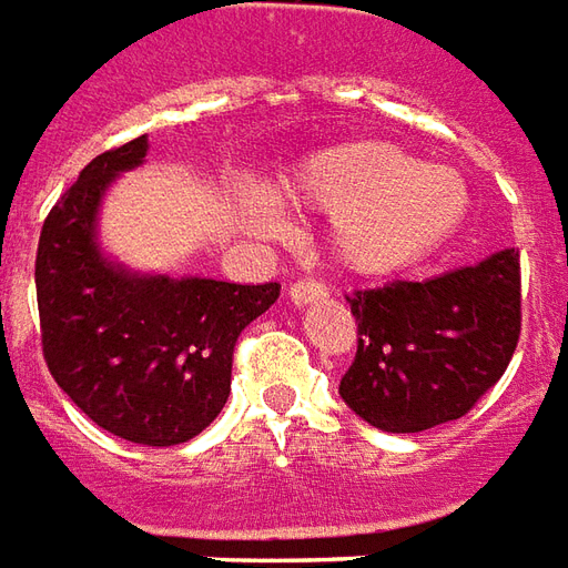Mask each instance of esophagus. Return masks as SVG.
Listing matches in <instances>:
<instances>
[{"label": "esophagus", "mask_w": 568, "mask_h": 568, "mask_svg": "<svg viewBox=\"0 0 568 568\" xmlns=\"http://www.w3.org/2000/svg\"><path fill=\"white\" fill-rule=\"evenodd\" d=\"M287 300L293 305H312L317 300H327V287L321 281H296V284H291V291H287Z\"/></svg>", "instance_id": "1"}]
</instances>
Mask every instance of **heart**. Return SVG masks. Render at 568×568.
<instances>
[{"label": "heart", "instance_id": "1", "mask_svg": "<svg viewBox=\"0 0 568 568\" xmlns=\"http://www.w3.org/2000/svg\"><path fill=\"white\" fill-rule=\"evenodd\" d=\"M281 195L308 211L329 213V247L357 275H392L437 251L468 211V189L444 164L388 140H348L317 149ZM251 226L272 232L275 204L263 192L241 201Z\"/></svg>", "mask_w": 568, "mask_h": 568}]
</instances>
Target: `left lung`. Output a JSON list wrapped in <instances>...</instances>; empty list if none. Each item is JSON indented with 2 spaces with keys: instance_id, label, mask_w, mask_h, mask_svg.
<instances>
[{
  "instance_id": "left-lung-1",
  "label": "left lung",
  "mask_w": 568,
  "mask_h": 568,
  "mask_svg": "<svg viewBox=\"0 0 568 568\" xmlns=\"http://www.w3.org/2000/svg\"><path fill=\"white\" fill-rule=\"evenodd\" d=\"M348 303L357 355L342 400L379 432H428L462 419L508 369L520 339V253L392 281Z\"/></svg>"
}]
</instances>
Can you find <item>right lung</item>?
Wrapping results in <instances>:
<instances>
[{
	"instance_id": "right-lung-1",
	"label": "right lung",
	"mask_w": 568,
	"mask_h": 568,
	"mask_svg": "<svg viewBox=\"0 0 568 568\" xmlns=\"http://www.w3.org/2000/svg\"><path fill=\"white\" fill-rule=\"evenodd\" d=\"M146 134L84 168L48 213L36 251L42 352L72 404L115 437L186 444L226 406L241 329L281 284L131 272L98 239L112 180L143 164Z\"/></svg>"
}]
</instances>
